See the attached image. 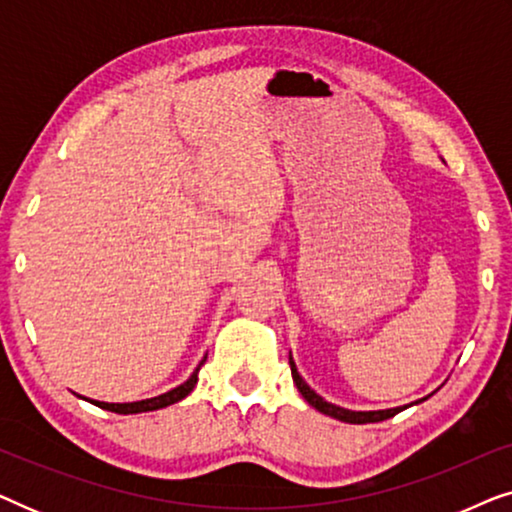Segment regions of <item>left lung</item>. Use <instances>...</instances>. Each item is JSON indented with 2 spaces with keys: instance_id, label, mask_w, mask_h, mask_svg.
Returning a JSON list of instances; mask_svg holds the SVG:
<instances>
[{
  "instance_id": "8db88e82",
  "label": "left lung",
  "mask_w": 512,
  "mask_h": 512,
  "mask_svg": "<svg viewBox=\"0 0 512 512\" xmlns=\"http://www.w3.org/2000/svg\"><path fill=\"white\" fill-rule=\"evenodd\" d=\"M289 363H291V375H293V382H296V387L300 394H303V398L307 403L312 405V408H317L319 412H324V415L333 417V419H340V422H347V424H370V422H384V419L394 417L401 412L403 408H391V410H370V412H356V410H345L340 408V405H333L328 403L321 398L317 391L310 389V384H307L303 377H300L296 363H293V359L289 356Z\"/></svg>"
}]
</instances>
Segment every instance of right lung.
Returning a JSON list of instances; mask_svg holds the SVG:
<instances>
[{
	"label": "right lung",
	"mask_w": 512,
	"mask_h": 512,
	"mask_svg": "<svg viewBox=\"0 0 512 512\" xmlns=\"http://www.w3.org/2000/svg\"><path fill=\"white\" fill-rule=\"evenodd\" d=\"M207 359V356H205ZM205 359L200 361V366L205 363ZM200 366L193 370V375L188 377L184 384H179L177 389L167 391V394H160L156 398H146V401H137V403H102V401H90L95 403L97 408H104V410H111V412H118V415H135V412H151V410H160V408H167V405L181 401V398H186L191 394L195 384H198V370Z\"/></svg>",
	"instance_id": "add662e5"
}]
</instances>
